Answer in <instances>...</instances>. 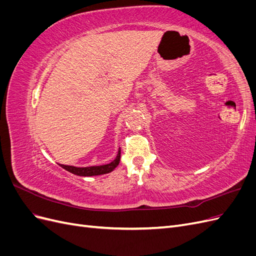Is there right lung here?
Masks as SVG:
<instances>
[{
  "label": "right lung",
  "instance_id": "obj_1",
  "mask_svg": "<svg viewBox=\"0 0 256 256\" xmlns=\"http://www.w3.org/2000/svg\"><path fill=\"white\" fill-rule=\"evenodd\" d=\"M120 160V148L118 152V156L116 158L108 164L104 166H84V168H78L74 166H65V164H60L62 168H65L66 171L70 172L74 175L78 176H96V175H102L112 172L113 170L118 166Z\"/></svg>",
  "mask_w": 256,
  "mask_h": 256
}]
</instances>
